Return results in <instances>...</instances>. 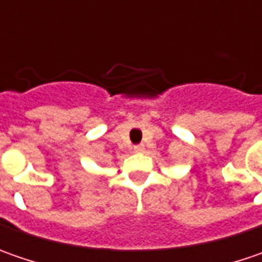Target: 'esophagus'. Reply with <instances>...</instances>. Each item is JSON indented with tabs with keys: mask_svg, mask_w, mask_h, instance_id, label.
<instances>
[{
	"mask_svg": "<svg viewBox=\"0 0 262 262\" xmlns=\"http://www.w3.org/2000/svg\"><path fill=\"white\" fill-rule=\"evenodd\" d=\"M134 151L136 153H143L144 151V146H141V144L140 146H134Z\"/></svg>",
	"mask_w": 262,
	"mask_h": 262,
	"instance_id": "obj_1",
	"label": "esophagus"
}]
</instances>
